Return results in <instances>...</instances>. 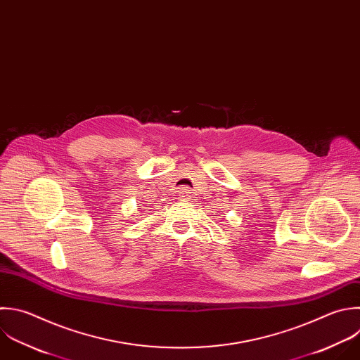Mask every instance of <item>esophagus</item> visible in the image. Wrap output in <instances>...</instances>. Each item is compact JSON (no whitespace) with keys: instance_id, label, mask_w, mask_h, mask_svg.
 Segmentation results:
<instances>
[{"instance_id":"esophagus-1","label":"esophagus","mask_w":360,"mask_h":360,"mask_svg":"<svg viewBox=\"0 0 360 360\" xmlns=\"http://www.w3.org/2000/svg\"><path fill=\"white\" fill-rule=\"evenodd\" d=\"M177 194H179V197H180V198H183V200H188V198L191 197V190H188L187 187H181V188H179Z\"/></svg>"}]
</instances>
